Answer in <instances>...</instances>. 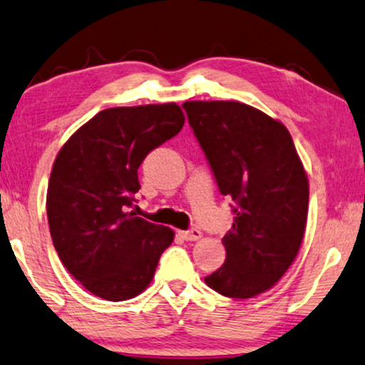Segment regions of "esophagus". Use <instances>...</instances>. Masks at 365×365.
<instances>
[{
	"label": "esophagus",
	"instance_id": "34e87169",
	"mask_svg": "<svg viewBox=\"0 0 365 365\" xmlns=\"http://www.w3.org/2000/svg\"><path fill=\"white\" fill-rule=\"evenodd\" d=\"M179 236H181L184 241H197V239L202 237V232L199 229H191V231H179Z\"/></svg>",
	"mask_w": 365,
	"mask_h": 365
}]
</instances>
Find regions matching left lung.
<instances>
[{"mask_svg": "<svg viewBox=\"0 0 365 365\" xmlns=\"http://www.w3.org/2000/svg\"><path fill=\"white\" fill-rule=\"evenodd\" d=\"M189 124L216 178L236 202L222 237L226 262L204 281L232 299L276 286L301 249L309 179L287 128L239 101H186Z\"/></svg>", "mask_w": 365, "mask_h": 365, "instance_id": "8db88e82", "label": "left lung"}]
</instances>
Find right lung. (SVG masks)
<instances>
[{"mask_svg": "<svg viewBox=\"0 0 365 365\" xmlns=\"http://www.w3.org/2000/svg\"><path fill=\"white\" fill-rule=\"evenodd\" d=\"M176 103L109 108L59 149L49 176L51 239L68 272L106 301H128L151 284L171 227L129 211L141 189L138 168L149 151L181 131Z\"/></svg>", "mask_w": 365, "mask_h": 365, "instance_id": "obj_1", "label": "right lung"}]
</instances>
